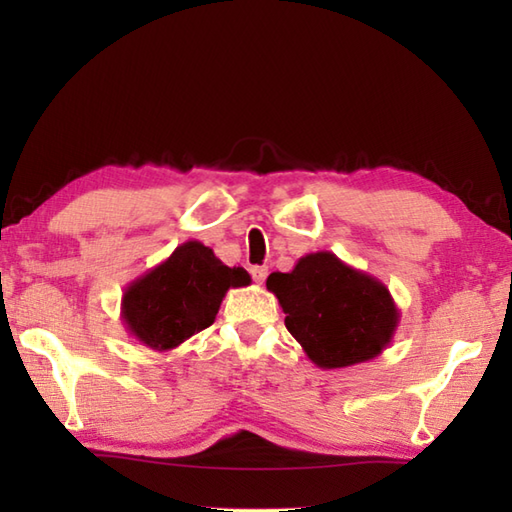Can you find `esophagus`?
<instances>
[{
	"label": "esophagus",
	"mask_w": 512,
	"mask_h": 512,
	"mask_svg": "<svg viewBox=\"0 0 512 512\" xmlns=\"http://www.w3.org/2000/svg\"><path fill=\"white\" fill-rule=\"evenodd\" d=\"M250 275H253L257 284H264L266 277H268V266H253V268H250Z\"/></svg>",
	"instance_id": "esophagus-1"
}]
</instances>
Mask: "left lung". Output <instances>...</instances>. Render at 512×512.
<instances>
[{
	"instance_id": "left-lung-1",
	"label": "left lung",
	"mask_w": 512,
	"mask_h": 512,
	"mask_svg": "<svg viewBox=\"0 0 512 512\" xmlns=\"http://www.w3.org/2000/svg\"><path fill=\"white\" fill-rule=\"evenodd\" d=\"M266 288L279 299L288 332L321 369L372 361L394 339L400 321L383 281L330 250L301 257L290 273H273Z\"/></svg>"
}]
</instances>
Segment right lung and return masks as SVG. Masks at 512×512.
I'll return each mask as SVG.
<instances>
[{
  "instance_id": "1",
  "label": "right lung",
  "mask_w": 512,
  "mask_h": 512,
  "mask_svg": "<svg viewBox=\"0 0 512 512\" xmlns=\"http://www.w3.org/2000/svg\"><path fill=\"white\" fill-rule=\"evenodd\" d=\"M248 284L244 268L224 266L209 246L189 239L125 288L121 319L138 343L169 352L209 328L228 290Z\"/></svg>"
}]
</instances>
